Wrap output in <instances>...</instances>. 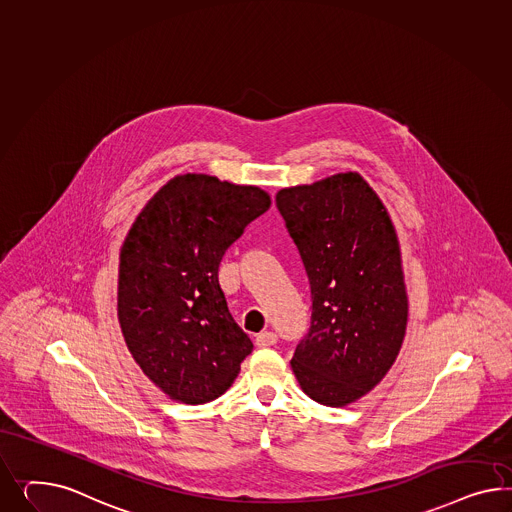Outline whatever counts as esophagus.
<instances>
[{
    "instance_id": "1",
    "label": "esophagus",
    "mask_w": 512,
    "mask_h": 512,
    "mask_svg": "<svg viewBox=\"0 0 512 512\" xmlns=\"http://www.w3.org/2000/svg\"><path fill=\"white\" fill-rule=\"evenodd\" d=\"M276 343L277 335L274 332L259 333V335H257V339H255V345L261 346V348H264V346L276 345Z\"/></svg>"
}]
</instances>
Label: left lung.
Wrapping results in <instances>:
<instances>
[{
    "label": "left lung",
    "instance_id": "obj_1",
    "mask_svg": "<svg viewBox=\"0 0 512 512\" xmlns=\"http://www.w3.org/2000/svg\"><path fill=\"white\" fill-rule=\"evenodd\" d=\"M311 285V328L292 371L305 395L343 408L382 382L401 352L408 296L384 203L356 171L276 195Z\"/></svg>",
    "mask_w": 512,
    "mask_h": 512
}]
</instances>
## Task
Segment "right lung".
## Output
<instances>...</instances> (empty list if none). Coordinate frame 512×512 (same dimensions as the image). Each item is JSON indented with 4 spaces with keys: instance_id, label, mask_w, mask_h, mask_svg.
I'll use <instances>...</instances> for the list:
<instances>
[{
    "instance_id": "obj_1",
    "label": "right lung",
    "mask_w": 512,
    "mask_h": 512,
    "mask_svg": "<svg viewBox=\"0 0 512 512\" xmlns=\"http://www.w3.org/2000/svg\"><path fill=\"white\" fill-rule=\"evenodd\" d=\"M270 205L259 186L186 173L167 180L132 223L119 253L117 317L132 358L169 399H218L253 350L218 268Z\"/></svg>"
}]
</instances>
